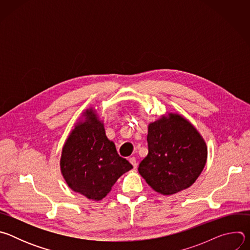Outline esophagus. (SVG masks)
<instances>
[{"label":"esophagus","instance_id":"esophagus-1","mask_svg":"<svg viewBox=\"0 0 250 250\" xmlns=\"http://www.w3.org/2000/svg\"><path fill=\"white\" fill-rule=\"evenodd\" d=\"M129 162L131 163V165H132L134 168H136L137 162H136V159H135L134 157H130V158H129Z\"/></svg>","mask_w":250,"mask_h":250}]
</instances>
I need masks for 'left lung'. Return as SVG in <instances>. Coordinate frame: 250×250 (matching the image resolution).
<instances>
[{"label":"left lung","mask_w":250,"mask_h":250,"mask_svg":"<svg viewBox=\"0 0 250 250\" xmlns=\"http://www.w3.org/2000/svg\"><path fill=\"white\" fill-rule=\"evenodd\" d=\"M148 154L139 174L157 193L170 196L192 186L208 157L206 141L183 116L169 113L148 125Z\"/></svg>","instance_id":"1"}]
</instances>
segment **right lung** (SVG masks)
<instances>
[{"instance_id": "1", "label": "right lung", "mask_w": 250, "mask_h": 250, "mask_svg": "<svg viewBox=\"0 0 250 250\" xmlns=\"http://www.w3.org/2000/svg\"><path fill=\"white\" fill-rule=\"evenodd\" d=\"M131 168L106 137L96 110L87 109L62 147L60 170L69 188L90 200L101 201Z\"/></svg>"}]
</instances>
